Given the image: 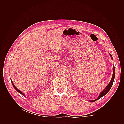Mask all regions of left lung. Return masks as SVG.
Wrapping results in <instances>:
<instances>
[{
  "label": "left lung",
  "mask_w": 124,
  "mask_h": 124,
  "mask_svg": "<svg viewBox=\"0 0 124 124\" xmlns=\"http://www.w3.org/2000/svg\"><path fill=\"white\" fill-rule=\"evenodd\" d=\"M109 55H110V57H111V59H113V58H112V55H111L110 53H109ZM115 67H114V66H113V75H112V77L111 80V81L110 82V83L108 84V85L106 86V88H105L103 90V91L100 93V94H99V95L98 98H97L96 99H95V100H89V101H90V102H94V101H96V100H97L99 99L100 98H101V97H102L104 96V95H106L107 94V93L108 92H109L110 89H111V87H112V85H113V82H114V78H115Z\"/></svg>",
  "instance_id": "1"
}]
</instances>
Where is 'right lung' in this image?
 I'll use <instances>...</instances> for the list:
<instances>
[{"mask_svg": "<svg viewBox=\"0 0 124 124\" xmlns=\"http://www.w3.org/2000/svg\"><path fill=\"white\" fill-rule=\"evenodd\" d=\"M11 83H12V85H13V87H14V88H15V89H16V91L17 92H18V93H21V94H22V95H23V96H25V94H24V93H23V92H22L21 91H20V90L19 89H18L17 88H16V86H15L14 85V84H13V82H12V80H11Z\"/></svg>", "mask_w": 124, "mask_h": 124, "instance_id": "right-lung-1", "label": "right lung"}]
</instances>
